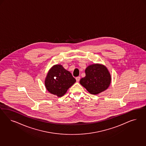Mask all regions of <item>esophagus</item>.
Masks as SVG:
<instances>
[{
  "label": "esophagus",
  "mask_w": 146,
  "mask_h": 146,
  "mask_svg": "<svg viewBox=\"0 0 146 146\" xmlns=\"http://www.w3.org/2000/svg\"><path fill=\"white\" fill-rule=\"evenodd\" d=\"M75 79H76V82H79L80 81V76H78V77H76Z\"/></svg>",
  "instance_id": "34e87169"
}]
</instances>
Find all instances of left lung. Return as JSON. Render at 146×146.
Here are the masks:
<instances>
[{
	"mask_svg": "<svg viewBox=\"0 0 146 146\" xmlns=\"http://www.w3.org/2000/svg\"><path fill=\"white\" fill-rule=\"evenodd\" d=\"M85 73L86 76L80 80V84L91 94H98L106 90L110 84V74L103 65H90L86 68Z\"/></svg>",
	"mask_w": 146,
	"mask_h": 146,
	"instance_id": "1",
	"label": "left lung"
}]
</instances>
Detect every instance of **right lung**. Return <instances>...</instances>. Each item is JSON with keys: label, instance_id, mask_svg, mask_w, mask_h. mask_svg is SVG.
I'll list each match as a JSON object with an SVG mask.
<instances>
[{"label": "right lung", "instance_id": "obj_1", "mask_svg": "<svg viewBox=\"0 0 146 146\" xmlns=\"http://www.w3.org/2000/svg\"><path fill=\"white\" fill-rule=\"evenodd\" d=\"M76 82L69 71L61 65H56L49 70L45 80V86L49 93L62 97Z\"/></svg>", "mask_w": 146, "mask_h": 146}]
</instances>
